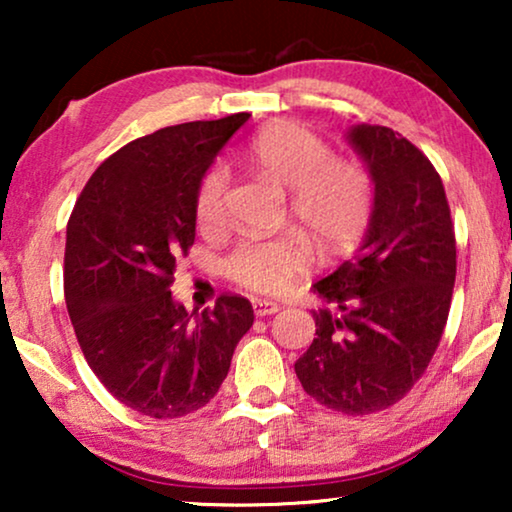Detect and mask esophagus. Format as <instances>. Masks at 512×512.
Here are the masks:
<instances>
[{
    "label": "esophagus",
    "mask_w": 512,
    "mask_h": 512,
    "mask_svg": "<svg viewBox=\"0 0 512 512\" xmlns=\"http://www.w3.org/2000/svg\"><path fill=\"white\" fill-rule=\"evenodd\" d=\"M282 310V307H279L277 303H272V300H254V314L256 317H268V314H275V312H279Z\"/></svg>",
    "instance_id": "esophagus-1"
}]
</instances>
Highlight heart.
I'll return each mask as SVG.
<instances>
[{
  "label": "heart",
  "mask_w": 512,
  "mask_h": 512,
  "mask_svg": "<svg viewBox=\"0 0 512 512\" xmlns=\"http://www.w3.org/2000/svg\"><path fill=\"white\" fill-rule=\"evenodd\" d=\"M244 163L272 186L289 191V214L319 254L352 249L366 235L375 209V188L359 163L333 158V149L300 125H272L251 137ZM228 179L212 170L202 179L195 216L202 228H216L226 214ZM310 268V247L286 233L272 240H247L228 258L237 284L258 293H282Z\"/></svg>",
  "instance_id": "1"
}]
</instances>
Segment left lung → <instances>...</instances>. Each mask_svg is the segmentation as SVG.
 Returning a JSON list of instances; mask_svg holds the SVG:
<instances>
[{
  "label": "left lung",
  "instance_id": "obj_1",
  "mask_svg": "<svg viewBox=\"0 0 512 512\" xmlns=\"http://www.w3.org/2000/svg\"><path fill=\"white\" fill-rule=\"evenodd\" d=\"M349 144L375 184L359 251L312 286L317 338L296 361L314 401L370 415L401 401L424 375L450 314L457 242L443 181L431 160L384 125H354Z\"/></svg>",
  "mask_w": 512,
  "mask_h": 512
}]
</instances>
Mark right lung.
Instances as JSON below:
<instances>
[{"label":"right lung","mask_w":512,"mask_h":512,"mask_svg":"<svg viewBox=\"0 0 512 512\" xmlns=\"http://www.w3.org/2000/svg\"><path fill=\"white\" fill-rule=\"evenodd\" d=\"M249 114L170 125L109 156L67 223L65 300L88 366L153 419L184 417L219 391L251 303L223 293L193 319L174 303L177 258L195 240L202 177Z\"/></svg>","instance_id":"right-lung-1"}]
</instances>
